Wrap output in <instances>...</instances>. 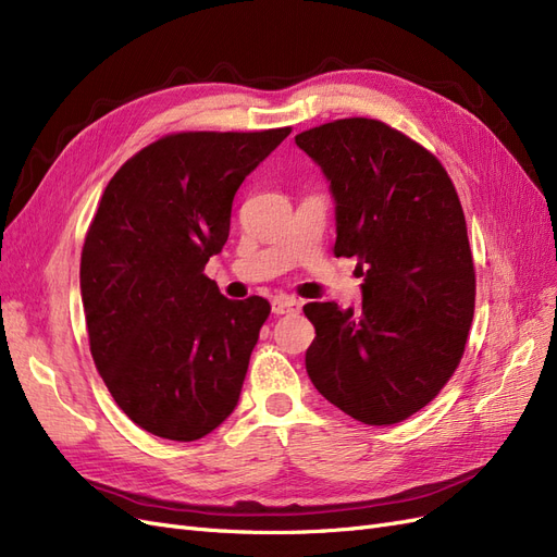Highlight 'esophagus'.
<instances>
[{"label":"esophagus","mask_w":557,"mask_h":557,"mask_svg":"<svg viewBox=\"0 0 557 557\" xmlns=\"http://www.w3.org/2000/svg\"><path fill=\"white\" fill-rule=\"evenodd\" d=\"M301 309V301L293 299V297H276L272 301V311L276 315H290V313H299Z\"/></svg>","instance_id":"obj_1"}]
</instances>
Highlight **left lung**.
<instances>
[{
  "mask_svg": "<svg viewBox=\"0 0 557 557\" xmlns=\"http://www.w3.org/2000/svg\"><path fill=\"white\" fill-rule=\"evenodd\" d=\"M295 144L336 201V258H358L362 309L309 301L315 391L364 425L401 423L442 393L474 318L476 272L455 185L428 148L374 117H342Z\"/></svg>",
  "mask_w": 557,
  "mask_h": 557,
  "instance_id": "1",
  "label": "left lung"
}]
</instances>
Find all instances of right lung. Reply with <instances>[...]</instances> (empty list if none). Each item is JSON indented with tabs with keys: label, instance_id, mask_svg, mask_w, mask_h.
<instances>
[{
	"label": "right lung",
	"instance_id": "right-lung-1",
	"mask_svg": "<svg viewBox=\"0 0 557 557\" xmlns=\"http://www.w3.org/2000/svg\"><path fill=\"white\" fill-rule=\"evenodd\" d=\"M293 127L174 132L113 174L81 252L90 352L123 413L197 442L234 411L269 301L227 299L205 274L244 178Z\"/></svg>",
	"mask_w": 557,
	"mask_h": 557
}]
</instances>
